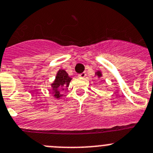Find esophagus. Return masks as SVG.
<instances>
[{"label":"esophagus","mask_w":153,"mask_h":153,"mask_svg":"<svg viewBox=\"0 0 153 153\" xmlns=\"http://www.w3.org/2000/svg\"><path fill=\"white\" fill-rule=\"evenodd\" d=\"M85 76H86V73H85V72H82V73L78 75V77H79V78H85Z\"/></svg>","instance_id":"esophagus-1"}]
</instances>
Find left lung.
<instances>
[{"label": "left lung", "mask_w": 153, "mask_h": 153, "mask_svg": "<svg viewBox=\"0 0 153 153\" xmlns=\"http://www.w3.org/2000/svg\"><path fill=\"white\" fill-rule=\"evenodd\" d=\"M95 75H96L97 77H98V78H101L102 77V72H100V71H97V72H95Z\"/></svg>", "instance_id": "8db88e82"}]
</instances>
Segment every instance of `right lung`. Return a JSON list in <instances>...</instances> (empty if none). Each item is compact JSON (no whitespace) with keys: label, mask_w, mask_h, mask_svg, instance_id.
<instances>
[{"label":"right lung","mask_w":153,"mask_h":153,"mask_svg":"<svg viewBox=\"0 0 153 153\" xmlns=\"http://www.w3.org/2000/svg\"><path fill=\"white\" fill-rule=\"evenodd\" d=\"M72 78L68 76V73L63 69H59L57 72L55 80L51 84L53 90V95L54 98L60 99L63 95L60 94L61 91H63L64 88H68Z\"/></svg>","instance_id":"obj_1"}]
</instances>
